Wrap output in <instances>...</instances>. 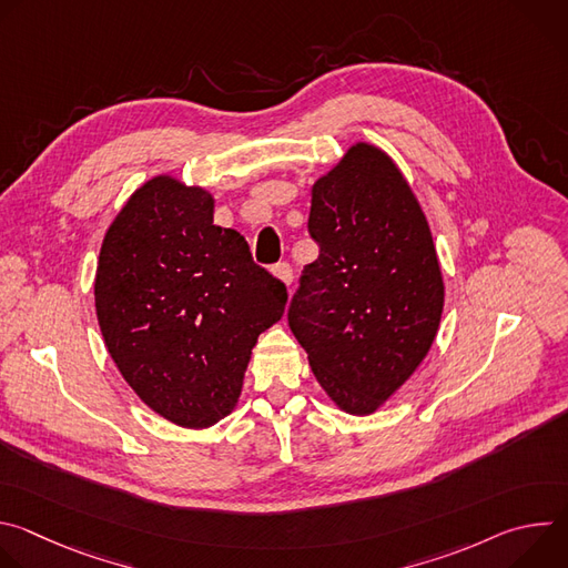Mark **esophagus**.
Here are the masks:
<instances>
[{"mask_svg":"<svg viewBox=\"0 0 568 568\" xmlns=\"http://www.w3.org/2000/svg\"><path fill=\"white\" fill-rule=\"evenodd\" d=\"M274 274L290 287L292 285V278H294V274H292V267H290V263H278V265H274Z\"/></svg>","mask_w":568,"mask_h":568,"instance_id":"34e87169","label":"esophagus"}]
</instances>
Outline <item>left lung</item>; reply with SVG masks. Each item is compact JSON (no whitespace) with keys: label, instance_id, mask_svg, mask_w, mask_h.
Segmentation results:
<instances>
[{"label":"left lung","instance_id":"left-lung-1","mask_svg":"<svg viewBox=\"0 0 568 568\" xmlns=\"http://www.w3.org/2000/svg\"><path fill=\"white\" fill-rule=\"evenodd\" d=\"M303 267L287 321L339 409L368 416L429 353L445 287L427 217L393 159L355 143L312 186Z\"/></svg>","mask_w":568,"mask_h":568}]
</instances>
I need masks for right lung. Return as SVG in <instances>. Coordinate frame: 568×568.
Listing matches in <instances>:
<instances>
[{
	"mask_svg": "<svg viewBox=\"0 0 568 568\" xmlns=\"http://www.w3.org/2000/svg\"><path fill=\"white\" fill-rule=\"evenodd\" d=\"M97 316L125 382L166 420L204 429L231 414L252 348L287 287L247 240L213 224V197L173 178L145 182L105 233Z\"/></svg>",
	"mask_w": 568,
	"mask_h": 568,
	"instance_id": "1",
	"label": "right lung"
}]
</instances>
